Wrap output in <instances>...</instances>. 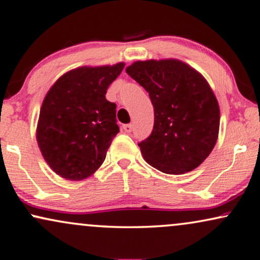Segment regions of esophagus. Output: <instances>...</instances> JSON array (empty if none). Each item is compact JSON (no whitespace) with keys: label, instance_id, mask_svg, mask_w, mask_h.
<instances>
[{"label":"esophagus","instance_id":"34e87169","mask_svg":"<svg viewBox=\"0 0 260 260\" xmlns=\"http://www.w3.org/2000/svg\"><path fill=\"white\" fill-rule=\"evenodd\" d=\"M122 128H123V131L126 132V133H131L132 129H133V126H132L131 123H127V125L122 126Z\"/></svg>","mask_w":260,"mask_h":260}]
</instances>
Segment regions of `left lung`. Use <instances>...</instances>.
Returning a JSON list of instances; mask_svg holds the SVG:
<instances>
[{
  "label": "left lung",
  "mask_w": 260,
  "mask_h": 260,
  "mask_svg": "<svg viewBox=\"0 0 260 260\" xmlns=\"http://www.w3.org/2000/svg\"><path fill=\"white\" fill-rule=\"evenodd\" d=\"M126 73L145 88L154 106V128L139 143L143 157L168 175L194 170L219 137L220 108L208 82L175 59L137 61Z\"/></svg>",
  "instance_id": "8db88e82"
}]
</instances>
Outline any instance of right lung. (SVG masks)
<instances>
[{"label": "right lung", "mask_w": 260, "mask_h": 260, "mask_svg": "<svg viewBox=\"0 0 260 260\" xmlns=\"http://www.w3.org/2000/svg\"><path fill=\"white\" fill-rule=\"evenodd\" d=\"M125 63L80 67L66 73L45 97L37 141L49 168L64 179L88 178L119 133L117 105L105 98Z\"/></svg>", "instance_id": "obj_1"}]
</instances>
